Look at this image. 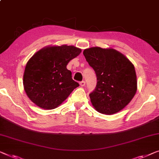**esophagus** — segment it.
Instances as JSON below:
<instances>
[{
	"instance_id": "34e87169",
	"label": "esophagus",
	"mask_w": 159,
	"mask_h": 159,
	"mask_svg": "<svg viewBox=\"0 0 159 159\" xmlns=\"http://www.w3.org/2000/svg\"><path fill=\"white\" fill-rule=\"evenodd\" d=\"M80 86H81V87H84V85H85V82H84V81L80 82Z\"/></svg>"
}]
</instances>
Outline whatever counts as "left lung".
<instances>
[{
    "mask_svg": "<svg viewBox=\"0 0 159 159\" xmlns=\"http://www.w3.org/2000/svg\"><path fill=\"white\" fill-rule=\"evenodd\" d=\"M83 54L95 70L97 85L89 94L93 107L106 115L123 109L133 98L137 90L135 67L129 59L113 49L92 47Z\"/></svg>",
    "mask_w": 159,
    "mask_h": 159,
    "instance_id": "8db88e82",
    "label": "left lung"
}]
</instances>
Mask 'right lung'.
Segmentation results:
<instances>
[{
	"instance_id": "add662e5",
	"label": "right lung",
	"mask_w": 159,
	"mask_h": 159,
	"mask_svg": "<svg viewBox=\"0 0 159 159\" xmlns=\"http://www.w3.org/2000/svg\"><path fill=\"white\" fill-rule=\"evenodd\" d=\"M82 50L74 46H56L41 49L26 65L24 87L27 96L41 108L54 109L79 86L66 69L70 60Z\"/></svg>"
}]
</instances>
